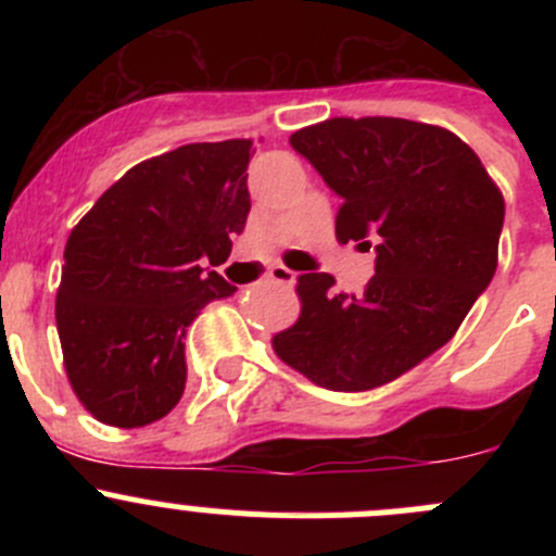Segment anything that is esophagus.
Here are the masks:
<instances>
[{
    "label": "esophagus",
    "instance_id": "obj_1",
    "mask_svg": "<svg viewBox=\"0 0 556 556\" xmlns=\"http://www.w3.org/2000/svg\"><path fill=\"white\" fill-rule=\"evenodd\" d=\"M266 277L271 279V282H279V285H293L295 282V271H290V268L282 266V263H277V266L268 268Z\"/></svg>",
    "mask_w": 556,
    "mask_h": 556
}]
</instances>
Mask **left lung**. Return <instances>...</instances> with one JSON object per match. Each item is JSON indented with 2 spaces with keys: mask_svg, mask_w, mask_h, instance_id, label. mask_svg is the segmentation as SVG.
<instances>
[{
  "mask_svg": "<svg viewBox=\"0 0 556 556\" xmlns=\"http://www.w3.org/2000/svg\"><path fill=\"white\" fill-rule=\"evenodd\" d=\"M290 144L341 195L339 242L374 244L377 274L361 293L301 274V317L271 346L314 384L374 390L441 350L492 282L503 193L457 134L430 123L330 117Z\"/></svg>",
  "mask_w": 556,
  "mask_h": 556,
  "instance_id": "obj_1",
  "label": "left lung"
}]
</instances>
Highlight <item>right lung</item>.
Here are the masks:
<instances>
[{"label": "right lung", "instance_id": "1", "mask_svg": "<svg viewBox=\"0 0 556 556\" xmlns=\"http://www.w3.org/2000/svg\"><path fill=\"white\" fill-rule=\"evenodd\" d=\"M252 139L182 144L128 169L64 247L55 328L83 406L112 428L166 417L185 390V330L237 293L201 268L231 255L250 215Z\"/></svg>", "mask_w": 556, "mask_h": 556}]
</instances>
